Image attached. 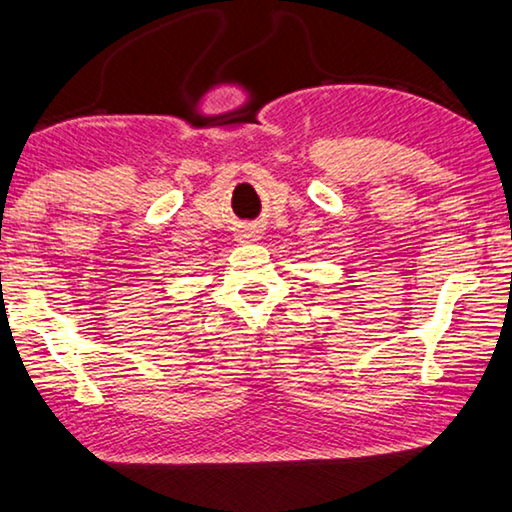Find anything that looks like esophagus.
Returning <instances> with one entry per match:
<instances>
[{"label": "esophagus", "instance_id": "esophagus-1", "mask_svg": "<svg viewBox=\"0 0 512 512\" xmlns=\"http://www.w3.org/2000/svg\"><path fill=\"white\" fill-rule=\"evenodd\" d=\"M261 240V228L256 224H244L238 231V242H256Z\"/></svg>", "mask_w": 512, "mask_h": 512}]
</instances>
